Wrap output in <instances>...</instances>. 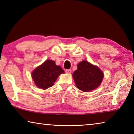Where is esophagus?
Returning <instances> with one entry per match:
<instances>
[{
  "instance_id": "obj_1",
  "label": "esophagus",
  "mask_w": 134,
  "mask_h": 134,
  "mask_svg": "<svg viewBox=\"0 0 134 134\" xmlns=\"http://www.w3.org/2000/svg\"><path fill=\"white\" fill-rule=\"evenodd\" d=\"M65 72L67 74H71V69H68L65 70Z\"/></svg>"
}]
</instances>
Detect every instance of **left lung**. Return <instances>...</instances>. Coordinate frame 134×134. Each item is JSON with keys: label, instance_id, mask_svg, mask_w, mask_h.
Returning a JSON list of instances; mask_svg holds the SVG:
<instances>
[{"label": "left lung", "instance_id": "1", "mask_svg": "<svg viewBox=\"0 0 134 134\" xmlns=\"http://www.w3.org/2000/svg\"><path fill=\"white\" fill-rule=\"evenodd\" d=\"M77 87L84 92H89L96 89L100 85L104 74L99 68L87 61H82L77 65L72 74Z\"/></svg>", "mask_w": 134, "mask_h": 134}]
</instances>
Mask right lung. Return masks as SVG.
<instances>
[{
  "label": "right lung",
  "mask_w": 134,
  "mask_h": 134,
  "mask_svg": "<svg viewBox=\"0 0 134 134\" xmlns=\"http://www.w3.org/2000/svg\"><path fill=\"white\" fill-rule=\"evenodd\" d=\"M64 71L55 62L47 60L32 72V78L37 87L45 90L53 86L60 74Z\"/></svg>",
  "instance_id": "add662e5"
}]
</instances>
